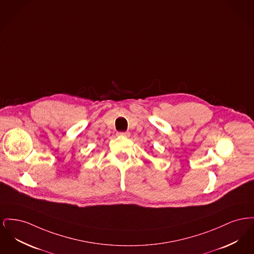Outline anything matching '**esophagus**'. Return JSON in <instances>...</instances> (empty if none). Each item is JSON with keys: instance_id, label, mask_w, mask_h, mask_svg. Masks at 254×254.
I'll return each mask as SVG.
<instances>
[{"instance_id": "34e87169", "label": "esophagus", "mask_w": 254, "mask_h": 254, "mask_svg": "<svg viewBox=\"0 0 254 254\" xmlns=\"http://www.w3.org/2000/svg\"><path fill=\"white\" fill-rule=\"evenodd\" d=\"M118 136H124V137H129L130 133L129 132H117Z\"/></svg>"}]
</instances>
